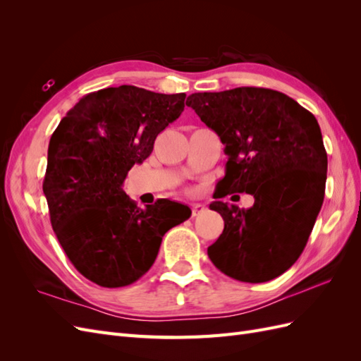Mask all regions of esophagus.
<instances>
[{"label": "esophagus", "mask_w": 361, "mask_h": 361, "mask_svg": "<svg viewBox=\"0 0 361 361\" xmlns=\"http://www.w3.org/2000/svg\"><path fill=\"white\" fill-rule=\"evenodd\" d=\"M191 211H192V216H197L204 211V204L202 203H192L191 204Z\"/></svg>", "instance_id": "obj_1"}]
</instances>
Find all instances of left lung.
Listing matches in <instances>:
<instances>
[{
  "instance_id": "obj_1",
  "label": "left lung",
  "mask_w": 361,
  "mask_h": 361,
  "mask_svg": "<svg viewBox=\"0 0 361 361\" xmlns=\"http://www.w3.org/2000/svg\"><path fill=\"white\" fill-rule=\"evenodd\" d=\"M187 105L226 146L215 199L255 197L248 209L211 203L224 231L207 256L239 281L279 277L301 256L324 202L329 161L318 120L285 93L260 87L194 93Z\"/></svg>"
}]
</instances>
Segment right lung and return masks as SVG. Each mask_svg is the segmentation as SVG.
<instances>
[{
	"instance_id": "1",
	"label": "right lung",
	"mask_w": 361,
	"mask_h": 361,
	"mask_svg": "<svg viewBox=\"0 0 361 361\" xmlns=\"http://www.w3.org/2000/svg\"><path fill=\"white\" fill-rule=\"evenodd\" d=\"M185 97L108 87L81 97L54 130L43 179L51 224L72 265L96 285H133L154 265L166 232L191 215L174 216L170 206L183 204L170 200L141 209L122 188Z\"/></svg>"
}]
</instances>
